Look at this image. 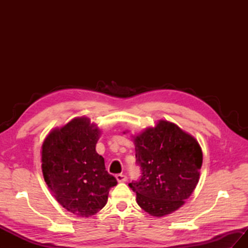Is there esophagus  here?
<instances>
[{
  "mask_svg": "<svg viewBox=\"0 0 248 248\" xmlns=\"http://www.w3.org/2000/svg\"><path fill=\"white\" fill-rule=\"evenodd\" d=\"M116 179H117L118 182H124V181L128 180V177L124 175V173H119V175L116 176Z\"/></svg>",
  "mask_w": 248,
  "mask_h": 248,
  "instance_id": "obj_1",
  "label": "esophagus"
}]
</instances>
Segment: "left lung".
Listing matches in <instances>:
<instances>
[{
	"instance_id": "8db88e82",
	"label": "left lung",
	"mask_w": 248,
	"mask_h": 248,
	"mask_svg": "<svg viewBox=\"0 0 248 248\" xmlns=\"http://www.w3.org/2000/svg\"><path fill=\"white\" fill-rule=\"evenodd\" d=\"M133 139L141 178L129 186L144 211L155 217H165L183 205L196 187L202 148L192 135L166 120H159L155 127Z\"/></svg>"
}]
</instances>
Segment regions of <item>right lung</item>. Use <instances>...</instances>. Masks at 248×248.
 Masks as SVG:
<instances>
[{
    "mask_svg": "<svg viewBox=\"0 0 248 248\" xmlns=\"http://www.w3.org/2000/svg\"><path fill=\"white\" fill-rule=\"evenodd\" d=\"M100 132L88 118L78 117L52 130L41 147L46 183L57 202L78 217L99 212L108 202L109 188L117 184L96 151Z\"/></svg>",
    "mask_w": 248,
    "mask_h": 248,
    "instance_id": "right-lung-1",
    "label": "right lung"
}]
</instances>
